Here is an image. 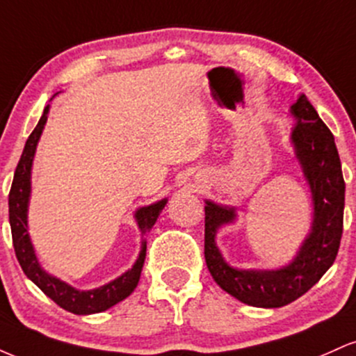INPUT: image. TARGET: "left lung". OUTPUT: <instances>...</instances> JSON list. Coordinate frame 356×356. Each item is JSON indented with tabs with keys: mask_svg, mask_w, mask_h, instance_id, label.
<instances>
[{
	"mask_svg": "<svg viewBox=\"0 0 356 356\" xmlns=\"http://www.w3.org/2000/svg\"><path fill=\"white\" fill-rule=\"evenodd\" d=\"M296 125L291 144L309 184L313 222L295 259L280 269H238L224 261L216 234L236 219L234 207L206 201L204 256L214 281L226 293L249 306L280 308L303 296L334 263L343 234L345 181L334 137L305 95L291 105Z\"/></svg>",
	"mask_w": 356,
	"mask_h": 356,
	"instance_id": "1",
	"label": "left lung"
}]
</instances>
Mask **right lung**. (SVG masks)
<instances>
[{
    "label": "right lung",
    "instance_id": "obj_1",
    "mask_svg": "<svg viewBox=\"0 0 356 356\" xmlns=\"http://www.w3.org/2000/svg\"><path fill=\"white\" fill-rule=\"evenodd\" d=\"M48 112H50V105H47L43 110V115L40 118L38 125L35 127L33 132L28 137L26 144H24L22 159H19L18 165H16L13 184H11L10 197H8V206H10V226L11 236H13V246L15 254L18 257V263L22 266L23 273L30 277L40 289L51 298L60 308L67 309V312L75 314H93L105 312V309L112 308L113 305L120 303L127 296L132 295L134 289L137 288L138 280H140L142 266L145 261L147 243L145 239L142 241V249L138 252V257L132 268L118 276L117 280L110 281L108 284L100 286V288L88 289V291H80V289L73 288L67 284L65 281H60L58 277L48 275L44 269L40 266L38 257L35 254L33 244L30 241L28 234V202H30V192H31V165H33V157L36 152V144H38L40 136L43 132V127L47 124ZM167 199L150 204V206L140 207L136 211L137 226L142 234L152 229V226L157 220Z\"/></svg>",
    "mask_w": 356,
    "mask_h": 356
}]
</instances>
